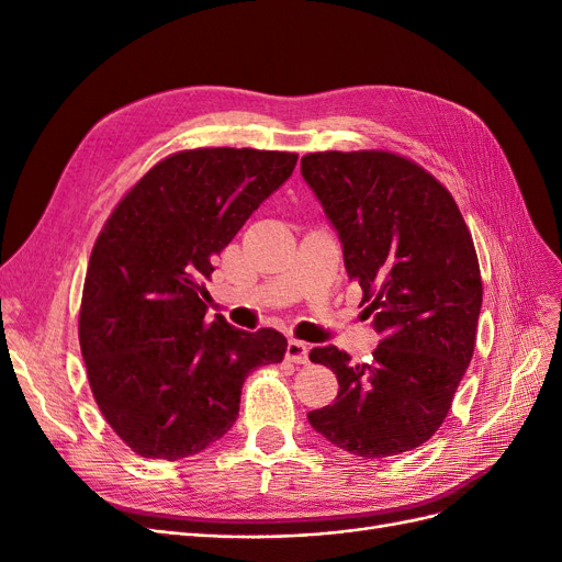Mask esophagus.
I'll return each instance as SVG.
<instances>
[{"label":"esophagus","mask_w":562,"mask_h":562,"mask_svg":"<svg viewBox=\"0 0 562 562\" xmlns=\"http://www.w3.org/2000/svg\"><path fill=\"white\" fill-rule=\"evenodd\" d=\"M285 360L295 362V364H306L308 362V346L304 341L290 339L285 346Z\"/></svg>","instance_id":"1"}]
</instances>
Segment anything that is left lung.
Wrapping results in <instances>:
<instances>
[{"label":"left lung","instance_id":"1","mask_svg":"<svg viewBox=\"0 0 562 562\" xmlns=\"http://www.w3.org/2000/svg\"><path fill=\"white\" fill-rule=\"evenodd\" d=\"M300 165L381 333L372 362L353 364L333 344L308 353L339 393L306 418L367 460L412 451L439 430L474 353L483 288L472 235L451 192L393 153H308Z\"/></svg>","mask_w":562,"mask_h":562}]
</instances>
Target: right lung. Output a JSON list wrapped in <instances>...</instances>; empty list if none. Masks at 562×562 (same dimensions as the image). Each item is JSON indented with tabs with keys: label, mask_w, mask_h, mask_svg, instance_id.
Instances as JSON below:
<instances>
[{
	"label": "right lung",
	"mask_w": 562,
	"mask_h": 562,
	"mask_svg": "<svg viewBox=\"0 0 562 562\" xmlns=\"http://www.w3.org/2000/svg\"><path fill=\"white\" fill-rule=\"evenodd\" d=\"M297 165L295 153L198 148L153 167L115 206L86 272L79 339L102 416L142 458L181 460L239 416L241 385L285 337L206 318L214 258Z\"/></svg>",
	"instance_id": "obj_1"
}]
</instances>
